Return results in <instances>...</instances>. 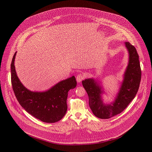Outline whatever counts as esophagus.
I'll use <instances>...</instances> for the list:
<instances>
[{
	"instance_id": "obj_1",
	"label": "esophagus",
	"mask_w": 152,
	"mask_h": 152,
	"mask_svg": "<svg viewBox=\"0 0 152 152\" xmlns=\"http://www.w3.org/2000/svg\"><path fill=\"white\" fill-rule=\"evenodd\" d=\"M84 78H85V76L83 74L80 73L76 76V80L77 82H80Z\"/></svg>"
}]
</instances>
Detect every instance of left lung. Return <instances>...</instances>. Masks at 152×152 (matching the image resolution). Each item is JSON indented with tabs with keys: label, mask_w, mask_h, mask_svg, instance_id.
Listing matches in <instances>:
<instances>
[{
	"label": "left lung",
	"mask_w": 152,
	"mask_h": 152,
	"mask_svg": "<svg viewBox=\"0 0 152 152\" xmlns=\"http://www.w3.org/2000/svg\"><path fill=\"white\" fill-rule=\"evenodd\" d=\"M129 53L127 66L123 75L119 90L114 100L104 103L102 94L105 92L101 82L97 79L88 78L82 80V85L89 98V105L95 116L107 119L121 113L135 98L141 78L139 56L135 48L129 42H124Z\"/></svg>",
	"instance_id": "1"
}]
</instances>
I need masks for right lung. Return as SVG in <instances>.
Returning <instances> with one entry per match:
<instances>
[{
  "mask_svg": "<svg viewBox=\"0 0 152 152\" xmlns=\"http://www.w3.org/2000/svg\"><path fill=\"white\" fill-rule=\"evenodd\" d=\"M15 52L11 64V83L15 96L24 110L45 123H55L66 115L68 92L77 82L74 76L61 80L45 91H32L23 85L17 75L14 66Z\"/></svg>",
  "mask_w": 152,
  "mask_h": 152,
  "instance_id": "right-lung-1",
  "label": "right lung"
}]
</instances>
